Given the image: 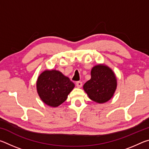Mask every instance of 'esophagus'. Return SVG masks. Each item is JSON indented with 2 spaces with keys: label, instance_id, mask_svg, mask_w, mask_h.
<instances>
[{
  "label": "esophagus",
  "instance_id": "esophagus-1",
  "mask_svg": "<svg viewBox=\"0 0 149 149\" xmlns=\"http://www.w3.org/2000/svg\"><path fill=\"white\" fill-rule=\"evenodd\" d=\"M76 86L78 88H80L82 87V82L81 81H77L76 82Z\"/></svg>",
  "mask_w": 149,
  "mask_h": 149
}]
</instances>
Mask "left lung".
<instances>
[{"instance_id":"1","label":"left lung","mask_w":149,"mask_h":149,"mask_svg":"<svg viewBox=\"0 0 149 149\" xmlns=\"http://www.w3.org/2000/svg\"><path fill=\"white\" fill-rule=\"evenodd\" d=\"M91 78L84 85V89L93 101L104 103L112 97L116 89V78L107 65L99 64L91 70Z\"/></svg>"}]
</instances>
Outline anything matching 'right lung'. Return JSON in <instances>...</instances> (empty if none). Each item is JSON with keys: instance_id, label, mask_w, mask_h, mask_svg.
<instances>
[{"instance_id": "right-lung-1", "label": "right lung", "mask_w": 149, "mask_h": 149, "mask_svg": "<svg viewBox=\"0 0 149 149\" xmlns=\"http://www.w3.org/2000/svg\"><path fill=\"white\" fill-rule=\"evenodd\" d=\"M74 86L68 77L54 70L42 72L37 81V92L41 99L52 107L62 104Z\"/></svg>"}]
</instances>
